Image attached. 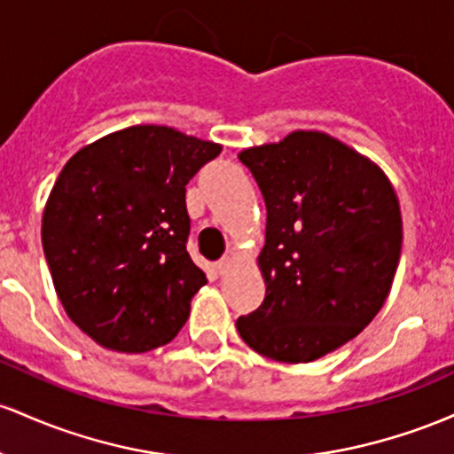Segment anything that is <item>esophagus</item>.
<instances>
[{
    "mask_svg": "<svg viewBox=\"0 0 454 454\" xmlns=\"http://www.w3.org/2000/svg\"><path fill=\"white\" fill-rule=\"evenodd\" d=\"M231 266H233V259L231 257H223L221 262L216 263V272L218 274H227L229 270H231Z\"/></svg>",
    "mask_w": 454,
    "mask_h": 454,
    "instance_id": "obj_1",
    "label": "esophagus"
}]
</instances>
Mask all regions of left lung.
I'll use <instances>...</instances> for the list:
<instances>
[{"instance_id":"1","label":"left lung","mask_w":454,"mask_h":454,"mask_svg":"<svg viewBox=\"0 0 454 454\" xmlns=\"http://www.w3.org/2000/svg\"><path fill=\"white\" fill-rule=\"evenodd\" d=\"M266 201L257 257L266 298L236 328L278 363H313L373 322L403 242L399 197L380 165L328 132L294 130L238 154Z\"/></svg>"}]
</instances>
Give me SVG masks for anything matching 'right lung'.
Returning <instances> with one entry per match:
<instances>
[{"label":"right lung","mask_w":454,"mask_h":454,"mask_svg":"<svg viewBox=\"0 0 454 454\" xmlns=\"http://www.w3.org/2000/svg\"><path fill=\"white\" fill-rule=\"evenodd\" d=\"M223 145L139 124L81 147L43 212V248L59 302L106 349L167 345L206 274L186 253V184Z\"/></svg>","instance_id":"add662e5"}]
</instances>
